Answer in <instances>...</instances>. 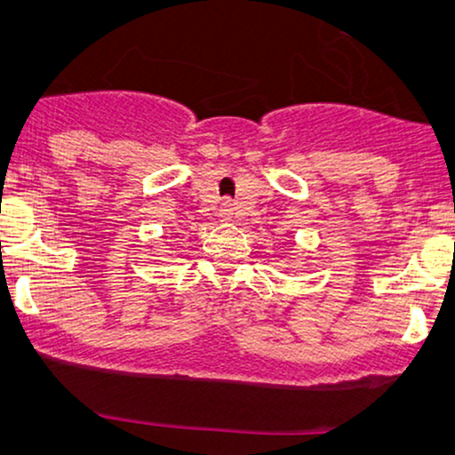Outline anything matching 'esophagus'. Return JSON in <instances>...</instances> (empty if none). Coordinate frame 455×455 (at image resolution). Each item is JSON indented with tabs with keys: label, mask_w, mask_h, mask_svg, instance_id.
<instances>
[{
	"label": "esophagus",
	"mask_w": 455,
	"mask_h": 455,
	"mask_svg": "<svg viewBox=\"0 0 455 455\" xmlns=\"http://www.w3.org/2000/svg\"><path fill=\"white\" fill-rule=\"evenodd\" d=\"M232 215H234V204H232V201H221V204H220V217L223 221H228V220H232Z\"/></svg>",
	"instance_id": "obj_1"
}]
</instances>
